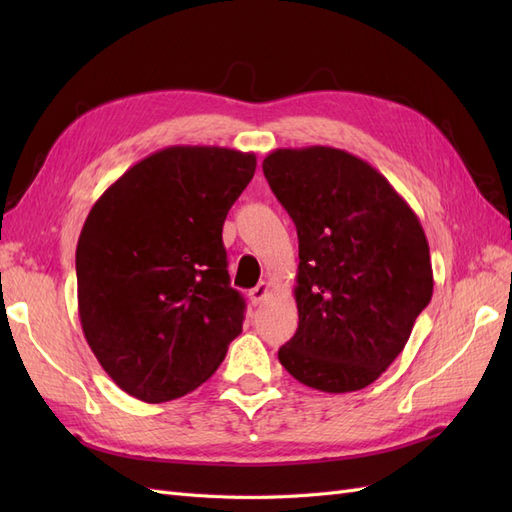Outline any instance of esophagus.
Instances as JSON below:
<instances>
[{"mask_svg":"<svg viewBox=\"0 0 512 512\" xmlns=\"http://www.w3.org/2000/svg\"><path fill=\"white\" fill-rule=\"evenodd\" d=\"M269 290H271V286H269V282H260L256 288H252L250 290V301L254 303V305H258V303H262L267 299V294H269Z\"/></svg>","mask_w":512,"mask_h":512,"instance_id":"1","label":"esophagus"}]
</instances>
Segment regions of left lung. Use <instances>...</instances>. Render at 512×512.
<instances>
[{
	"label": "left lung",
	"mask_w": 512,
	"mask_h": 512,
	"mask_svg": "<svg viewBox=\"0 0 512 512\" xmlns=\"http://www.w3.org/2000/svg\"><path fill=\"white\" fill-rule=\"evenodd\" d=\"M299 235V329L277 356L324 393L361 391L404 350L433 271L416 213L374 166L333 147L262 162Z\"/></svg>",
	"instance_id": "obj_1"
}]
</instances>
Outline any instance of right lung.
<instances>
[{"instance_id": "right-lung-1", "label": "right lung", "mask_w": 512, "mask_h": 512, "mask_svg": "<svg viewBox=\"0 0 512 512\" xmlns=\"http://www.w3.org/2000/svg\"><path fill=\"white\" fill-rule=\"evenodd\" d=\"M254 153L177 145L126 170L91 207L76 245L87 344L128 395L194 391L243 329L222 226L252 181Z\"/></svg>"}]
</instances>
